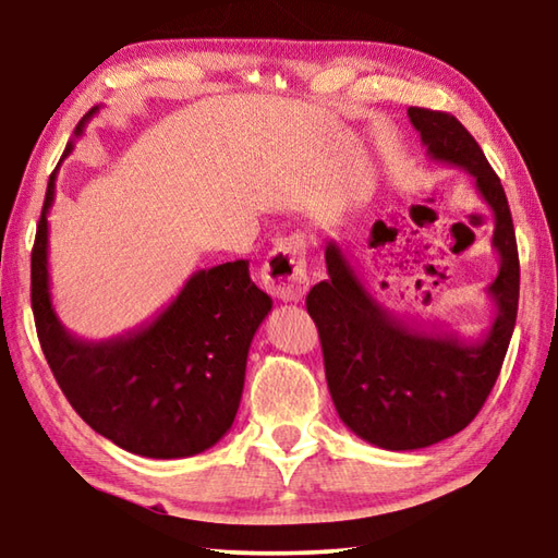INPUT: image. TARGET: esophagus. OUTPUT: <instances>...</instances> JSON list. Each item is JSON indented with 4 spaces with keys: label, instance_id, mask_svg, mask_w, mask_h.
Segmentation results:
<instances>
[{
    "label": "esophagus",
    "instance_id": "34e87169",
    "mask_svg": "<svg viewBox=\"0 0 558 558\" xmlns=\"http://www.w3.org/2000/svg\"><path fill=\"white\" fill-rule=\"evenodd\" d=\"M263 282L282 302H298L310 288L305 241L300 235L282 239L263 263Z\"/></svg>",
    "mask_w": 558,
    "mask_h": 558
}]
</instances>
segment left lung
I'll list each match as a JSON object with an SVG mask.
<instances>
[{
    "mask_svg": "<svg viewBox=\"0 0 558 558\" xmlns=\"http://www.w3.org/2000/svg\"><path fill=\"white\" fill-rule=\"evenodd\" d=\"M409 118L428 157L465 169L495 214L499 272L487 295L497 313L480 337L405 323L364 286L339 243L327 241L329 278L307 295L327 386L344 426L384 450L428 448L475 418L502 369L519 302L517 239L499 177L475 137L448 112L409 108Z\"/></svg>",
    "mask_w": 558,
    "mask_h": 558,
    "instance_id": "left-lung-1",
    "label": "left lung"
}]
</instances>
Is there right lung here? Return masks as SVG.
I'll return each instance as SVG.
<instances>
[{
  "instance_id": "add662e5",
  "label": "right lung",
  "mask_w": 558,
  "mask_h": 558,
  "mask_svg": "<svg viewBox=\"0 0 558 558\" xmlns=\"http://www.w3.org/2000/svg\"><path fill=\"white\" fill-rule=\"evenodd\" d=\"M100 108H90L75 128ZM73 153L65 145L63 157ZM56 172L32 251V310L46 362L88 426L143 458H189L216 446L239 411L253 335L272 300L251 280L248 260L196 270L165 310L108 339L71 335L56 315L49 282V209Z\"/></svg>"
}]
</instances>
